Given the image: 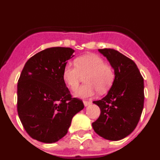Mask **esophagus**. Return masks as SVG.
<instances>
[{
	"mask_svg": "<svg viewBox=\"0 0 160 160\" xmlns=\"http://www.w3.org/2000/svg\"><path fill=\"white\" fill-rule=\"evenodd\" d=\"M83 103H84L85 107H88L89 105H90V104H91V102H88V101H83Z\"/></svg>",
	"mask_w": 160,
	"mask_h": 160,
	"instance_id": "obj_1",
	"label": "esophagus"
}]
</instances>
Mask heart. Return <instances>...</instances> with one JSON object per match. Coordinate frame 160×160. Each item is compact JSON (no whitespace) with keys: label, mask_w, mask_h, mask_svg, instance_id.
<instances>
[{"label":"heart","mask_w":160,"mask_h":160,"mask_svg":"<svg viewBox=\"0 0 160 160\" xmlns=\"http://www.w3.org/2000/svg\"><path fill=\"white\" fill-rule=\"evenodd\" d=\"M62 77L67 87L75 90L86 77V85L73 92V95L80 98H89L96 94L97 90L103 94L111 87L114 79L112 66L106 64L103 58L94 53L84 55L75 60V66L67 64L63 69Z\"/></svg>","instance_id":"b5f03b06"}]
</instances>
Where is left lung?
Returning <instances> with one entry per match:
<instances>
[{"label":"left lung","instance_id":"1","mask_svg":"<svg viewBox=\"0 0 160 160\" xmlns=\"http://www.w3.org/2000/svg\"><path fill=\"white\" fill-rule=\"evenodd\" d=\"M114 70V79L107 95L93 102L101 114L92 123L98 135L111 141L129 135L140 119L144 103L143 78L131 59L114 49H99Z\"/></svg>","mask_w":160,"mask_h":160}]
</instances>
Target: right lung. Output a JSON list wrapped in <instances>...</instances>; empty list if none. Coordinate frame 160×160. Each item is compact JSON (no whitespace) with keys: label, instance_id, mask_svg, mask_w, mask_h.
<instances>
[{"label":"right lung","instance_id":"1","mask_svg":"<svg viewBox=\"0 0 160 160\" xmlns=\"http://www.w3.org/2000/svg\"><path fill=\"white\" fill-rule=\"evenodd\" d=\"M71 48L51 47L27 61L18 83V112L26 132L36 140L53 143L67 134L73 117L84 108L72 98L62 77Z\"/></svg>","mask_w":160,"mask_h":160}]
</instances>
